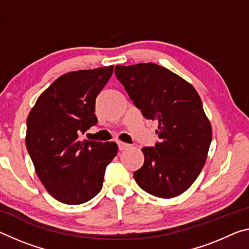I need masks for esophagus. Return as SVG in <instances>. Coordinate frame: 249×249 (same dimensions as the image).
Returning a JSON list of instances; mask_svg holds the SVG:
<instances>
[{
	"label": "esophagus",
	"instance_id": "34e87169",
	"mask_svg": "<svg viewBox=\"0 0 249 249\" xmlns=\"http://www.w3.org/2000/svg\"><path fill=\"white\" fill-rule=\"evenodd\" d=\"M117 146H119V150H124L129 147L128 144H126V142H117Z\"/></svg>",
	"mask_w": 249,
	"mask_h": 249
}]
</instances>
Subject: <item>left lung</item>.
I'll return each instance as SVG.
<instances>
[{
  "instance_id": "8db88e82",
  "label": "left lung",
  "mask_w": 249,
  "mask_h": 249,
  "mask_svg": "<svg viewBox=\"0 0 249 249\" xmlns=\"http://www.w3.org/2000/svg\"><path fill=\"white\" fill-rule=\"evenodd\" d=\"M115 74L145 119L158 121L160 142L142 149L144 165L134 178L149 195L169 199L183 193L203 168L212 127L190 83L151 64L115 66Z\"/></svg>"
}]
</instances>
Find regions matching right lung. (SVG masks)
I'll return each instance as SVG.
<instances>
[{"label": "right lung", "mask_w": 249, "mask_h": 249, "mask_svg": "<svg viewBox=\"0 0 249 249\" xmlns=\"http://www.w3.org/2000/svg\"><path fill=\"white\" fill-rule=\"evenodd\" d=\"M113 66L62 74L36 101L27 117L26 148L41 183L54 199L81 204L102 189L115 142L80 141L98 119L95 99Z\"/></svg>", "instance_id": "obj_1"}]
</instances>
